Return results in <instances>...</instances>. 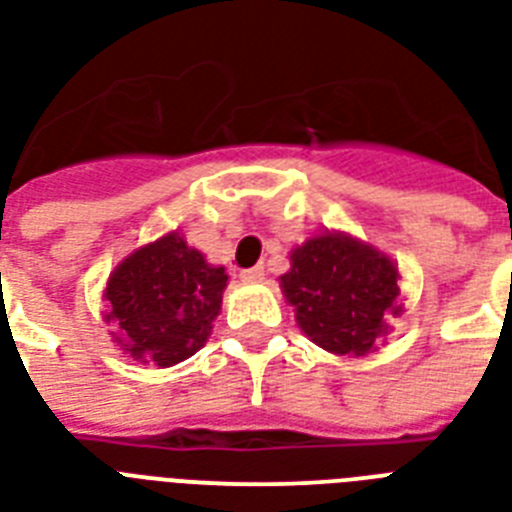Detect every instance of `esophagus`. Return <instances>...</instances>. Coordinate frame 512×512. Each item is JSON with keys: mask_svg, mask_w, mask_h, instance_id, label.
<instances>
[{"mask_svg": "<svg viewBox=\"0 0 512 512\" xmlns=\"http://www.w3.org/2000/svg\"><path fill=\"white\" fill-rule=\"evenodd\" d=\"M239 276H241V281H249V284H252V281H263L265 271L260 268V265H255V268H247V271H241Z\"/></svg>", "mask_w": 512, "mask_h": 512, "instance_id": "obj_1", "label": "esophagus"}]
</instances>
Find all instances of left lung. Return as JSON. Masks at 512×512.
<instances>
[{
	"mask_svg": "<svg viewBox=\"0 0 512 512\" xmlns=\"http://www.w3.org/2000/svg\"><path fill=\"white\" fill-rule=\"evenodd\" d=\"M279 279L297 327L337 356L374 353L390 332L388 316H401V273L385 252L340 231L313 233L289 252Z\"/></svg>",
	"mask_w": 512,
	"mask_h": 512,
	"instance_id": "left-lung-1",
	"label": "left lung"
}]
</instances>
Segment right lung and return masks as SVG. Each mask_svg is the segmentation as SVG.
Returning a JSON list of instances; mask_svg holds the SVG:
<instances>
[{
    "instance_id": "obj_1",
    "label": "right lung",
    "mask_w": 512,
    "mask_h": 512,
    "mask_svg": "<svg viewBox=\"0 0 512 512\" xmlns=\"http://www.w3.org/2000/svg\"><path fill=\"white\" fill-rule=\"evenodd\" d=\"M228 273L207 263L177 231L148 241L116 265L103 289V321L140 364L159 369L191 358L212 335Z\"/></svg>"
}]
</instances>
